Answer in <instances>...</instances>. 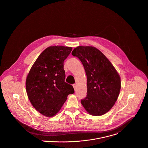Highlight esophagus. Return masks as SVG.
<instances>
[{"mask_svg": "<svg viewBox=\"0 0 148 148\" xmlns=\"http://www.w3.org/2000/svg\"><path fill=\"white\" fill-rule=\"evenodd\" d=\"M73 88H74V90L75 91V90H76V89H77V86H76V85H75V84H74V85H73Z\"/></svg>", "mask_w": 148, "mask_h": 148, "instance_id": "obj_1", "label": "esophagus"}]
</instances>
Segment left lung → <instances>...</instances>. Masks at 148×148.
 <instances>
[{
    "instance_id": "1",
    "label": "left lung",
    "mask_w": 148,
    "mask_h": 148,
    "mask_svg": "<svg viewBox=\"0 0 148 148\" xmlns=\"http://www.w3.org/2000/svg\"><path fill=\"white\" fill-rule=\"evenodd\" d=\"M79 59L87 76V95L81 103L91 115L102 116L116 102L121 89V79L116 69L95 47L80 46L71 53Z\"/></svg>"
}]
</instances>
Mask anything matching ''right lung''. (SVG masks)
<instances>
[{"mask_svg": "<svg viewBox=\"0 0 148 148\" xmlns=\"http://www.w3.org/2000/svg\"><path fill=\"white\" fill-rule=\"evenodd\" d=\"M72 47L53 46L46 49L31 67L26 81V91L34 108L46 117L55 116L69 94L74 92L65 82L64 60Z\"/></svg>", "mask_w": 148, "mask_h": 148, "instance_id": "right-lung-1", "label": "right lung"}]
</instances>
